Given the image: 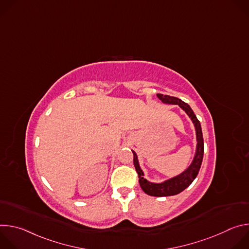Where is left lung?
Listing matches in <instances>:
<instances>
[{
  "label": "left lung",
  "mask_w": 249,
  "mask_h": 249,
  "mask_svg": "<svg viewBox=\"0 0 249 249\" xmlns=\"http://www.w3.org/2000/svg\"><path fill=\"white\" fill-rule=\"evenodd\" d=\"M157 95L164 103L178 104L180 106V107L187 113V115L191 118V120L195 126L196 138H197L196 154H195V157H194L193 161L190 164V166L185 171H183L181 174L177 175V176L173 177V178H170L162 183H152L144 178V173H143V171H142V169L139 165L137 155L134 151H132L133 155H134L133 161H134V165H135L136 171L139 176V183L141 185V188L143 189V191L145 193H147L148 195L156 196V197H164V196L176 195V194L182 192L196 178V176H197V174L200 170L201 164H202V160H203L204 140H203L201 124H200L199 120L197 119L196 115L194 114L193 110L191 109V107L187 103H185L181 99L174 97V96L165 95V94H161V93H158Z\"/></svg>",
  "instance_id": "left-lung-1"
}]
</instances>
